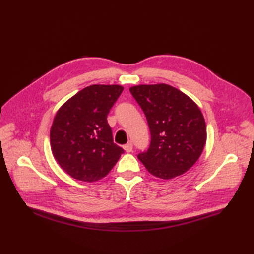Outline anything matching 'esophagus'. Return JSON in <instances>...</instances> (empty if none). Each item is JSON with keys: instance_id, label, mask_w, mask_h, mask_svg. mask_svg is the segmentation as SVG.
<instances>
[{"instance_id": "1", "label": "esophagus", "mask_w": 254, "mask_h": 254, "mask_svg": "<svg viewBox=\"0 0 254 254\" xmlns=\"http://www.w3.org/2000/svg\"><path fill=\"white\" fill-rule=\"evenodd\" d=\"M123 148H124V150H126L127 153H132V150H133V144H132L131 142L127 143V144L124 145Z\"/></svg>"}]
</instances>
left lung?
Returning <instances> with one entry per match:
<instances>
[{
  "label": "left lung",
  "instance_id": "8db88e82",
  "mask_svg": "<svg viewBox=\"0 0 254 254\" xmlns=\"http://www.w3.org/2000/svg\"><path fill=\"white\" fill-rule=\"evenodd\" d=\"M132 96L146 116L150 145L138 159L150 175L170 180L196 163L206 144V123L198 106L167 84L136 85Z\"/></svg>",
  "mask_w": 254,
  "mask_h": 254
}]
</instances>
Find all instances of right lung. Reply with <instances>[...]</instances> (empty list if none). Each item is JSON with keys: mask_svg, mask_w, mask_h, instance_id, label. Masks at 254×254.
<instances>
[{"mask_svg": "<svg viewBox=\"0 0 254 254\" xmlns=\"http://www.w3.org/2000/svg\"><path fill=\"white\" fill-rule=\"evenodd\" d=\"M122 90L121 85H90L57 111L50 130L51 152L74 179L98 181L121 157L123 149L113 143L107 116Z\"/></svg>", "mask_w": 254, "mask_h": 254, "instance_id": "right-lung-1", "label": "right lung"}]
</instances>
